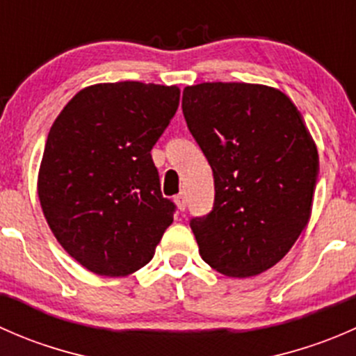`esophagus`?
<instances>
[{
    "label": "esophagus",
    "mask_w": 356,
    "mask_h": 356,
    "mask_svg": "<svg viewBox=\"0 0 356 356\" xmlns=\"http://www.w3.org/2000/svg\"><path fill=\"white\" fill-rule=\"evenodd\" d=\"M174 201H175V204H177V208H179V210H181V211H184L186 207H188V198H186L184 193H181V195L175 196Z\"/></svg>",
    "instance_id": "esophagus-1"
}]
</instances>
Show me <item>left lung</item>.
Wrapping results in <instances>:
<instances>
[{
	"label": "left lung",
	"instance_id": "obj_1",
	"mask_svg": "<svg viewBox=\"0 0 356 356\" xmlns=\"http://www.w3.org/2000/svg\"><path fill=\"white\" fill-rule=\"evenodd\" d=\"M182 113L213 170V208L191 218L201 258L229 277L274 267L308 224L317 186L303 117L279 89L246 82L188 86Z\"/></svg>",
	"mask_w": 356,
	"mask_h": 356
}]
</instances>
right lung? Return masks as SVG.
Segmentation results:
<instances>
[{"instance_id":"1","label":"right lung","mask_w":356,"mask_h":356,"mask_svg":"<svg viewBox=\"0 0 356 356\" xmlns=\"http://www.w3.org/2000/svg\"><path fill=\"white\" fill-rule=\"evenodd\" d=\"M177 86L136 81L79 91L49 129L38 195L49 229L82 267L124 277L145 267L175 204L152 149L179 106Z\"/></svg>"}]
</instances>
